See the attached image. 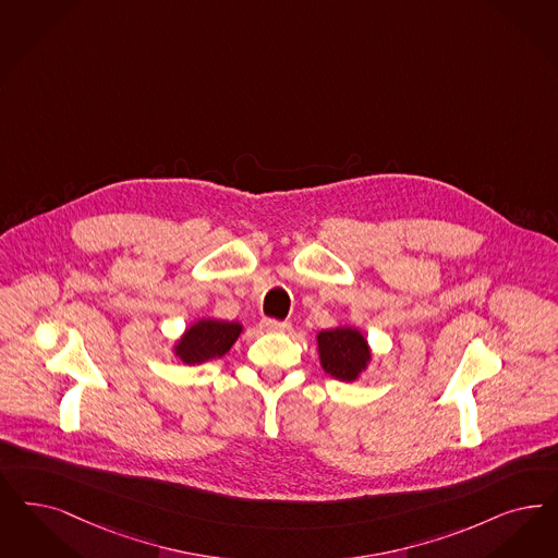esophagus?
I'll use <instances>...</instances> for the list:
<instances>
[{
  "label": "esophagus",
  "instance_id": "esophagus-1",
  "mask_svg": "<svg viewBox=\"0 0 558 558\" xmlns=\"http://www.w3.org/2000/svg\"><path fill=\"white\" fill-rule=\"evenodd\" d=\"M262 326L266 331H289V322H276V319H264Z\"/></svg>",
  "mask_w": 558,
  "mask_h": 558
}]
</instances>
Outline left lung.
<instances>
[{
    "mask_svg": "<svg viewBox=\"0 0 558 558\" xmlns=\"http://www.w3.org/2000/svg\"><path fill=\"white\" fill-rule=\"evenodd\" d=\"M317 354L329 377L354 384L373 361L365 333L354 326L331 327L317 333Z\"/></svg>",
    "mask_w": 558,
    "mask_h": 558,
    "instance_id": "8db88e82",
    "label": "left lung"
}]
</instances>
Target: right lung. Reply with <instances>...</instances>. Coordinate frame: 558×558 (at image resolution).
<instances>
[{
  "mask_svg": "<svg viewBox=\"0 0 558 558\" xmlns=\"http://www.w3.org/2000/svg\"><path fill=\"white\" fill-rule=\"evenodd\" d=\"M241 333L243 324L239 322L199 317L174 340L173 354L183 365H202L222 359Z\"/></svg>",
  "mask_w": 558,
  "mask_h": 558,
  "instance_id": "right-lung-1",
  "label": "right lung"
}]
</instances>
